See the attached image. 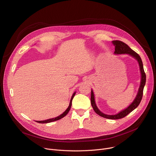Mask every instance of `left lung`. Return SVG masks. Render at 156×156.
Segmentation results:
<instances>
[{
	"label": "left lung",
	"instance_id": "obj_1",
	"mask_svg": "<svg viewBox=\"0 0 156 156\" xmlns=\"http://www.w3.org/2000/svg\"><path fill=\"white\" fill-rule=\"evenodd\" d=\"M112 43L115 46V51L114 54H129L131 57H134L135 59L137 60L138 62L139 65H140V72H141V83L140 86L138 90V94L135 99V100L133 101V102L125 109L123 110L121 112L118 113L117 114L115 115H107L104 114L102 112H101V111L99 110L98 107L96 106V104L95 103V100H94V95L93 90H91V105L95 111V112L98 114L99 115L105 118V119H112V120H116V119H120L122 118L125 117L128 114H129L130 112H131L133 110H135L140 104L143 94V90H144V87L146 84V73L144 71V68H143V62L141 60V58L140 56L134 51H133L127 44L124 43L122 41H113Z\"/></svg>",
	"mask_w": 156,
	"mask_h": 156
}]
</instances>
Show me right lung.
I'll list each match as a JSON object with an SVG mask.
<instances>
[{
    "instance_id": "1",
    "label": "right lung",
    "mask_w": 156,
    "mask_h": 156,
    "mask_svg": "<svg viewBox=\"0 0 156 156\" xmlns=\"http://www.w3.org/2000/svg\"><path fill=\"white\" fill-rule=\"evenodd\" d=\"M76 94V92H75L72 96V98H71V100H70V104L69 105V107L66 109V110L65 111V112L61 114L60 115L55 117V118H53V119H48V120H42V121H37L36 122L37 123H50V122H54V121H56V120H60L61 119H62L63 117H64L66 114H67L69 113V112L70 111V109L71 108V106H72V99L73 98H74L75 95Z\"/></svg>"
}]
</instances>
